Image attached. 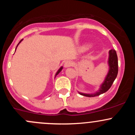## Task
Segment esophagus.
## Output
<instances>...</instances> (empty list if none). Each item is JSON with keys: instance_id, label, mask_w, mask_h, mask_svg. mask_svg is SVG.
Returning a JSON list of instances; mask_svg holds the SVG:
<instances>
[{"instance_id": "esophagus-1", "label": "esophagus", "mask_w": 135, "mask_h": 135, "mask_svg": "<svg viewBox=\"0 0 135 135\" xmlns=\"http://www.w3.org/2000/svg\"><path fill=\"white\" fill-rule=\"evenodd\" d=\"M73 65V62H71L70 61H67L65 62V68H68V67H70V66H72Z\"/></svg>"}]
</instances>
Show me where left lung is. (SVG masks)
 <instances>
[{
	"label": "left lung",
	"mask_w": 135,
	"mask_h": 135,
	"mask_svg": "<svg viewBox=\"0 0 135 135\" xmlns=\"http://www.w3.org/2000/svg\"><path fill=\"white\" fill-rule=\"evenodd\" d=\"M108 65H109V70H108V74L104 79V81L100 85L99 90L96 93L92 94L83 93L79 92L80 95L88 97H93L99 96L101 94L105 93L111 88L113 82L116 78L118 73V56H117L116 51L114 49H112L109 51V57H108Z\"/></svg>",
	"instance_id": "1"
}]
</instances>
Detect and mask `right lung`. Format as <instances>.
Listing matches in <instances>:
<instances>
[{"instance_id": "right-lung-1", "label": "right lung", "mask_w": 135, "mask_h": 135, "mask_svg": "<svg viewBox=\"0 0 135 135\" xmlns=\"http://www.w3.org/2000/svg\"><path fill=\"white\" fill-rule=\"evenodd\" d=\"M22 40H23V39H22V40H20V42H19V43H18V44H17V46H16V48H17V46H18V45H19V44H20V42H21V41H22ZM62 66H61V68H60V69H59V70H58V71H57V73H56V74H55V76H56L57 75V74H59V73H60V72H61V70H62Z\"/></svg>"}]
</instances>
